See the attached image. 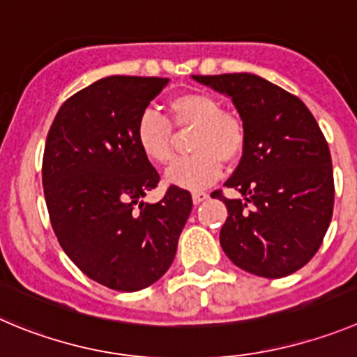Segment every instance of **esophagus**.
Listing matches in <instances>:
<instances>
[{"mask_svg": "<svg viewBox=\"0 0 357 357\" xmlns=\"http://www.w3.org/2000/svg\"><path fill=\"white\" fill-rule=\"evenodd\" d=\"M208 197H209L208 192H202V190H199V192H194V194H192V201H194V204H201V202H204Z\"/></svg>", "mask_w": 357, "mask_h": 357, "instance_id": "esophagus-1", "label": "esophagus"}]
</instances>
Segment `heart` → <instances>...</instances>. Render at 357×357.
<instances>
[{
	"instance_id": "1",
	"label": "heart",
	"mask_w": 357,
	"mask_h": 357,
	"mask_svg": "<svg viewBox=\"0 0 357 357\" xmlns=\"http://www.w3.org/2000/svg\"><path fill=\"white\" fill-rule=\"evenodd\" d=\"M172 121L179 128H195L192 156L176 160L165 171V181L197 190L215 181L225 162H236L245 151L246 132L238 116L222 111L218 100L206 93H183L169 102ZM135 141L142 155L163 165L172 158V126L155 111L139 118Z\"/></svg>"
}]
</instances>
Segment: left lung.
I'll use <instances>...</instances> for the list:
<instances>
[{
	"label": "left lung",
	"instance_id": "left-lung-1",
	"mask_svg": "<svg viewBox=\"0 0 357 357\" xmlns=\"http://www.w3.org/2000/svg\"><path fill=\"white\" fill-rule=\"evenodd\" d=\"M229 96L239 112L246 144L225 181L238 199L227 206L220 245L238 268L282 278L314 257L333 216L335 183L328 142L298 96L254 73L192 75Z\"/></svg>",
	"mask_w": 357,
	"mask_h": 357
}]
</instances>
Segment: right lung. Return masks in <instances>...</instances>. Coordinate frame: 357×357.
I'll return each mask as SVG.
<instances>
[{
    "mask_svg": "<svg viewBox=\"0 0 357 357\" xmlns=\"http://www.w3.org/2000/svg\"><path fill=\"white\" fill-rule=\"evenodd\" d=\"M169 79L111 75L70 96L56 114L42 163L49 216L70 261L121 292L149 287L174 261L192 211L179 186L142 202L160 181L135 128Z\"/></svg>",
    "mask_w": 357,
    "mask_h": 357,
    "instance_id": "obj_1",
    "label": "right lung"
}]
</instances>
